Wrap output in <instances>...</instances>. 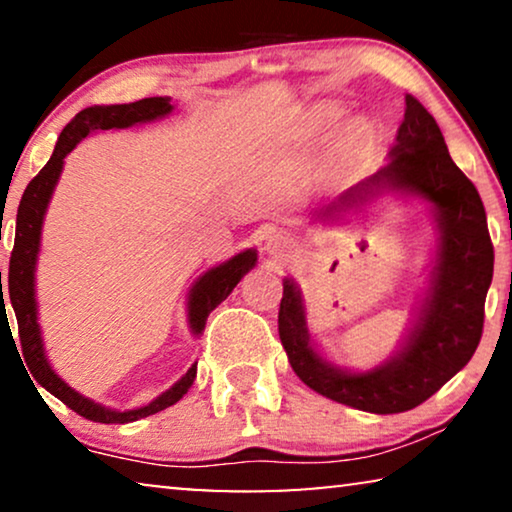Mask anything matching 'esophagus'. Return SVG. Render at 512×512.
<instances>
[{
  "label": "esophagus",
  "mask_w": 512,
  "mask_h": 512,
  "mask_svg": "<svg viewBox=\"0 0 512 512\" xmlns=\"http://www.w3.org/2000/svg\"><path fill=\"white\" fill-rule=\"evenodd\" d=\"M290 241L285 239L283 234H278V232H271L269 236H266L264 239V250L269 255H276V257H283V255H287L290 253Z\"/></svg>",
  "instance_id": "obj_1"
}]
</instances>
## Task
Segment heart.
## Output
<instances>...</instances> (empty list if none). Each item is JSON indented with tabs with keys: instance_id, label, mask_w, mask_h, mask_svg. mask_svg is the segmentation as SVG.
<instances>
[{
	"instance_id": "b5f03b06",
	"label": "heart",
	"mask_w": 512,
	"mask_h": 512,
	"mask_svg": "<svg viewBox=\"0 0 512 512\" xmlns=\"http://www.w3.org/2000/svg\"><path fill=\"white\" fill-rule=\"evenodd\" d=\"M348 146H359V134L357 132L348 134Z\"/></svg>"
}]
</instances>
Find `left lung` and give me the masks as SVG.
I'll list each match as a JSON object with an SVG mask.
<instances>
[{
	"instance_id": "obj_1",
	"label": "left lung",
	"mask_w": 512,
	"mask_h": 512,
	"mask_svg": "<svg viewBox=\"0 0 512 512\" xmlns=\"http://www.w3.org/2000/svg\"><path fill=\"white\" fill-rule=\"evenodd\" d=\"M380 185L422 194L434 204L441 227L429 297L406 348L390 364L373 371L334 369L308 343L304 306L290 280L283 283L278 334L294 373L311 390L366 413L390 415L420 406L469 364L485 322L494 246L478 190L452 162L431 113L410 95L390 162L378 174L348 187L320 218L341 220L345 211L364 204Z\"/></svg>"
}]
</instances>
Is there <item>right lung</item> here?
I'll return each mask as SVG.
<instances>
[{
  "instance_id": "add662e5",
  "label": "right lung",
  "mask_w": 512,
  "mask_h": 512,
  "mask_svg": "<svg viewBox=\"0 0 512 512\" xmlns=\"http://www.w3.org/2000/svg\"><path fill=\"white\" fill-rule=\"evenodd\" d=\"M169 111H171V104L167 97H148V99H139V102L134 104L90 106V109L81 111L67 127L62 129L48 164L32 178L30 185L25 187L23 199H20V206H18L16 241H13V250H11L9 290H6V294L11 297V306L13 311H16L18 336H20V345H23L25 364L30 366L32 378L37 380L41 387H46L50 394H55L62 403H67L74 413L92 422L125 424V422L141 420V417L155 415L164 408L174 406V403L181 401L183 394L192 387L197 369L192 366V369L187 371L169 392H164L162 397H157L153 403H148V406L136 408V410H127V413L109 410L99 406L95 401L81 397V394L71 390L64 380L55 376V371L50 369L46 362V355H43L41 334L37 325V301H34V264H37V253H39L43 213H46L50 194H53L57 178H60L64 157L74 150L78 141L85 139L90 132H95V129L129 127V125H136V122L162 118V115H167ZM255 262H257L255 250H246V253L232 257L229 262L206 271L204 276L197 280V285H194L190 292V325L197 334H201V329H204L208 313H211L220 301H225L229 297V292H232L236 283H239V280L253 269ZM0 285H2V271H0ZM0 297H2L0 308L4 315L6 311L4 292Z\"/></svg>"
}]
</instances>
